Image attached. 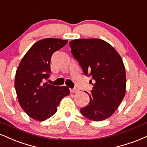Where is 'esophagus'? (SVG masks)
Wrapping results in <instances>:
<instances>
[{
	"instance_id": "1",
	"label": "esophagus",
	"mask_w": 147,
	"mask_h": 147,
	"mask_svg": "<svg viewBox=\"0 0 147 147\" xmlns=\"http://www.w3.org/2000/svg\"><path fill=\"white\" fill-rule=\"evenodd\" d=\"M70 92H72V93H75V92H77L79 91V90L77 88H71L70 89Z\"/></svg>"
}]
</instances>
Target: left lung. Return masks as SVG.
<instances>
[{
  "mask_svg": "<svg viewBox=\"0 0 147 147\" xmlns=\"http://www.w3.org/2000/svg\"><path fill=\"white\" fill-rule=\"evenodd\" d=\"M71 53L84 74L94 80L88 105L80 110L84 117L102 121L111 117L126 92V72L117 52L105 41L82 38L69 43Z\"/></svg>",
  "mask_w": 147,
  "mask_h": 147,
  "instance_id": "1",
  "label": "left lung"
}]
</instances>
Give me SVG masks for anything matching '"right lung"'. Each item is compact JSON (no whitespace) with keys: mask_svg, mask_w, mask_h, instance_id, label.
I'll list each match as a JSON object with an SVG mask.
<instances>
[{"mask_svg":"<svg viewBox=\"0 0 147 147\" xmlns=\"http://www.w3.org/2000/svg\"><path fill=\"white\" fill-rule=\"evenodd\" d=\"M68 41L48 38L30 48L22 59L15 76V89L22 109L30 117L44 121L57 111L62 99L70 94L66 86H55L44 81L50 76V61L55 52Z\"/></svg>","mask_w":147,"mask_h":147,"instance_id":"add662e5","label":"right lung"}]
</instances>
